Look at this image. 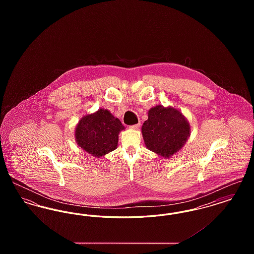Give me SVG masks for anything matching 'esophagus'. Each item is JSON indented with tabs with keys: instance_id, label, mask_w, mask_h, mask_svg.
<instances>
[{
	"instance_id": "34e87169",
	"label": "esophagus",
	"mask_w": 254,
	"mask_h": 254,
	"mask_svg": "<svg viewBox=\"0 0 254 254\" xmlns=\"http://www.w3.org/2000/svg\"><path fill=\"white\" fill-rule=\"evenodd\" d=\"M139 127H140V124H136V125H133V126L129 127V128L133 129V130H137V129H139Z\"/></svg>"
}]
</instances>
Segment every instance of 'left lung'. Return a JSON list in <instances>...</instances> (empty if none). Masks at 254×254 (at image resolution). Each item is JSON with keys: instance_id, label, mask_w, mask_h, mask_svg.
Wrapping results in <instances>:
<instances>
[{"instance_id": "1", "label": "left lung", "mask_w": 254, "mask_h": 254, "mask_svg": "<svg viewBox=\"0 0 254 254\" xmlns=\"http://www.w3.org/2000/svg\"><path fill=\"white\" fill-rule=\"evenodd\" d=\"M147 116L142 126L147 149L169 158L186 145L190 136V125L179 109L159 105L149 109Z\"/></svg>"}]
</instances>
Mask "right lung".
<instances>
[{
	"instance_id": "add662e5",
	"label": "right lung",
	"mask_w": 254,
	"mask_h": 254,
	"mask_svg": "<svg viewBox=\"0 0 254 254\" xmlns=\"http://www.w3.org/2000/svg\"><path fill=\"white\" fill-rule=\"evenodd\" d=\"M125 130L121 121L109 109L88 113L78 122L74 136L76 144L93 157L105 156L118 146L119 133Z\"/></svg>"
}]
</instances>
